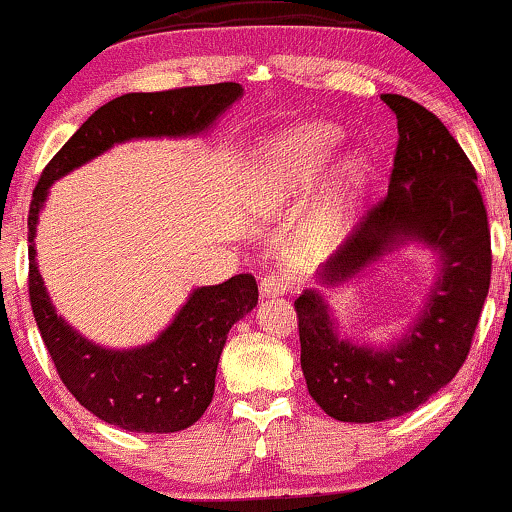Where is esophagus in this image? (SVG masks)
Here are the masks:
<instances>
[{"label":"esophagus","instance_id":"34e87169","mask_svg":"<svg viewBox=\"0 0 512 512\" xmlns=\"http://www.w3.org/2000/svg\"><path fill=\"white\" fill-rule=\"evenodd\" d=\"M293 288V281L286 274H269L260 281V295L262 297H276V295H286Z\"/></svg>","mask_w":512,"mask_h":512}]
</instances>
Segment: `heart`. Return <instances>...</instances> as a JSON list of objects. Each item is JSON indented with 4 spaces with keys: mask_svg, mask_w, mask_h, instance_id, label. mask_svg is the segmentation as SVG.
<instances>
[{
    "mask_svg": "<svg viewBox=\"0 0 512 512\" xmlns=\"http://www.w3.org/2000/svg\"><path fill=\"white\" fill-rule=\"evenodd\" d=\"M340 141V127L326 120L295 122L271 134L255 153V198L264 208H286L307 198L319 184ZM368 177L371 172L361 155H349L335 167L333 177L323 186L316 215V236L323 243H335L347 234Z\"/></svg>",
    "mask_w": 512,
    "mask_h": 512,
    "instance_id": "heart-1",
    "label": "heart"
}]
</instances>
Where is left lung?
<instances>
[{
	"label": "left lung",
	"instance_id": "8db88e82",
	"mask_svg": "<svg viewBox=\"0 0 512 512\" xmlns=\"http://www.w3.org/2000/svg\"><path fill=\"white\" fill-rule=\"evenodd\" d=\"M383 101L399 132L390 189L316 281L345 286L409 243L435 252L437 276L416 319L385 347L340 338L321 290L295 300L307 390L342 423L404 416L449 385L470 352L491 278L487 210L468 155L428 108L399 94Z\"/></svg>",
	"mask_w": 512,
	"mask_h": 512
}]
</instances>
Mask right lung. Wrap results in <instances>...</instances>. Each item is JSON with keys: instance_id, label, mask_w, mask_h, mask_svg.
<instances>
[{"instance_id": "right-lung-1", "label": "right lung", "mask_w": 512, "mask_h": 512, "mask_svg": "<svg viewBox=\"0 0 512 512\" xmlns=\"http://www.w3.org/2000/svg\"><path fill=\"white\" fill-rule=\"evenodd\" d=\"M241 96L243 87L236 82L118 96L94 111L63 144L32 191L28 215L32 314L63 385L103 423L155 435L186 430L196 423L215 394L226 335L257 304V283L250 274H238L219 286L196 288L170 326L146 345L129 349L96 345L56 314L35 262V231L51 184L115 144L208 134Z\"/></svg>"}]
</instances>
